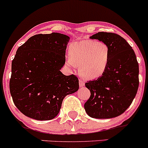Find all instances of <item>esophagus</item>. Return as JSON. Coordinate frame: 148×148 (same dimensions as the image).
Masks as SVG:
<instances>
[{"mask_svg": "<svg viewBox=\"0 0 148 148\" xmlns=\"http://www.w3.org/2000/svg\"><path fill=\"white\" fill-rule=\"evenodd\" d=\"M84 86H85V84H84V81H81V80H80L79 81V87L83 88V87H84Z\"/></svg>", "mask_w": 148, "mask_h": 148, "instance_id": "1", "label": "esophagus"}]
</instances>
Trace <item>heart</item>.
Masks as SVG:
<instances>
[{"label":"heart","mask_w":148,"mask_h":148,"mask_svg":"<svg viewBox=\"0 0 148 148\" xmlns=\"http://www.w3.org/2000/svg\"><path fill=\"white\" fill-rule=\"evenodd\" d=\"M69 65L75 67L79 64L81 76L86 79L93 80L106 72L110 59V50L103 42L82 40L69 46Z\"/></svg>","instance_id":"obj_1"}]
</instances>
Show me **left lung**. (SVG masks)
<instances>
[{
  "mask_svg": "<svg viewBox=\"0 0 148 148\" xmlns=\"http://www.w3.org/2000/svg\"><path fill=\"white\" fill-rule=\"evenodd\" d=\"M90 38L108 46L110 59L102 76L86 83L91 95L85 103V110L93 118H115L129 108L137 93L139 69L136 57L132 47L117 34L99 32Z\"/></svg>",
  "mask_w": 148,
  "mask_h": 148,
  "instance_id": "left-lung-1",
  "label": "left lung"
}]
</instances>
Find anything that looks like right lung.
Listing matches in <instances>:
<instances>
[{
	"label": "right lung",
	"instance_id": "obj_1",
	"mask_svg": "<svg viewBox=\"0 0 148 148\" xmlns=\"http://www.w3.org/2000/svg\"><path fill=\"white\" fill-rule=\"evenodd\" d=\"M69 39L58 33L39 34L16 51L12 62L10 90L15 106L25 116L52 120L60 112L64 98L79 90L76 76L60 72Z\"/></svg>",
	"mask_w": 148,
	"mask_h": 148
}]
</instances>
